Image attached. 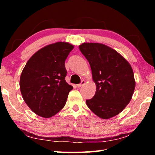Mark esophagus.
Segmentation results:
<instances>
[{"label":"esophagus","instance_id":"1","mask_svg":"<svg viewBox=\"0 0 155 155\" xmlns=\"http://www.w3.org/2000/svg\"><path fill=\"white\" fill-rule=\"evenodd\" d=\"M85 81H81V83H80V84H78L77 85V87L79 88V87H82V86H83L84 85H85Z\"/></svg>","mask_w":155,"mask_h":155}]
</instances>
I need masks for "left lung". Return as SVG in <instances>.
I'll return each instance as SVG.
<instances>
[{
	"label": "left lung",
	"mask_w": 155,
	"mask_h": 155,
	"mask_svg": "<svg viewBox=\"0 0 155 155\" xmlns=\"http://www.w3.org/2000/svg\"><path fill=\"white\" fill-rule=\"evenodd\" d=\"M79 49L90 63L96 85L95 95L86 104L101 118H111L132 98L135 88L132 68L119 52L104 44L83 43Z\"/></svg>",
	"instance_id": "obj_1"
}]
</instances>
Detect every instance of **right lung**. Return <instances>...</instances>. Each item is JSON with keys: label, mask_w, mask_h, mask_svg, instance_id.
I'll list each match as a JSON object with an SVG mask.
<instances>
[{"label": "right lung", "mask_w": 155, "mask_h": 155, "mask_svg": "<svg viewBox=\"0 0 155 155\" xmlns=\"http://www.w3.org/2000/svg\"><path fill=\"white\" fill-rule=\"evenodd\" d=\"M74 46L68 42L49 44L28 59L20 79L22 98L32 111L48 118L64 108L73 87L65 80V61Z\"/></svg>", "instance_id": "1"}]
</instances>
